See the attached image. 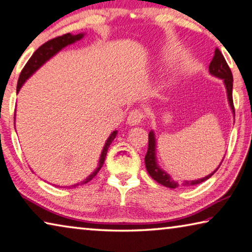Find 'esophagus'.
Segmentation results:
<instances>
[{"instance_id": "esophagus-1", "label": "esophagus", "mask_w": 252, "mask_h": 252, "mask_svg": "<svg viewBox=\"0 0 252 252\" xmlns=\"http://www.w3.org/2000/svg\"><path fill=\"white\" fill-rule=\"evenodd\" d=\"M145 118V115H144V111L141 109H133L129 111L128 117H127V123L129 125H137L141 122L144 121Z\"/></svg>"}]
</instances>
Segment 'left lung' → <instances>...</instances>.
Returning <instances> with one entry per match:
<instances>
[{
	"label": "left lung",
	"mask_w": 252,
	"mask_h": 252,
	"mask_svg": "<svg viewBox=\"0 0 252 252\" xmlns=\"http://www.w3.org/2000/svg\"><path fill=\"white\" fill-rule=\"evenodd\" d=\"M209 70L213 76L219 77V78H221V79H223L225 88H226V93H228V99H229L230 106H231V108H232V110L234 111L233 98H232L233 76H232V72H231L230 67L228 65V63H226L223 55H222V52L218 48L216 49V51H214L213 59L211 60V63H210ZM145 165H146V170L148 172V174H150L152 176V179H154L158 183L162 184L166 188H171V189H175L176 187H179V183L173 182V181L171 180V177L168 176L164 171L160 170V168L158 167V165L156 164L155 137H154L153 131H151V133L148 134V148H147V153L145 155ZM218 168L213 173H211L210 175L203 177V179L197 180V181H192V182H185L184 184L185 185H194V184H199L201 182H204L205 180L210 179V177H211L214 173L218 171Z\"/></svg>",
	"instance_id": "8db88e82"
}]
</instances>
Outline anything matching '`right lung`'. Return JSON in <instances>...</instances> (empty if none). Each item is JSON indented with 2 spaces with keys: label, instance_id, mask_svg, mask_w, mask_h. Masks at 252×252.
<instances>
[{
  "label": "right lung",
  "instance_id": "right-lung-1",
  "mask_svg": "<svg viewBox=\"0 0 252 252\" xmlns=\"http://www.w3.org/2000/svg\"><path fill=\"white\" fill-rule=\"evenodd\" d=\"M82 36H84V34H81V33L80 34H76V35L70 34V33H65V34L56 36V38L47 41V42L43 43L41 47L36 49L35 52L33 53L32 57L29 59L27 64L24 65V68L22 69L21 73H20L18 86H16V93L20 92V88L22 87L24 81H26L28 78L35 71V70H38L41 65L45 63V61L50 59L52 56H55L56 53L58 51H60L63 48L67 47L68 44H71L73 42H76V41L80 40ZM116 134H117L116 130L113 131V133H111V135L108 137V139H107V142L104 146V150H102V152H101L100 159H99V166L96 168V171H94L93 174H90L87 179L84 181V183H87V182H89V181H92L94 177L96 176L99 170L102 167V165H104V162H105V158H106V155H107V151H108V147L111 144V142L114 141L115 137H116ZM76 185H78V184H76ZM76 185H73V187H76Z\"/></svg>",
  "mask_w": 252,
  "mask_h": 252
}]
</instances>
